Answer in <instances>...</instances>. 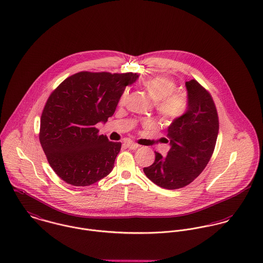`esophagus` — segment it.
<instances>
[{
  "mask_svg": "<svg viewBox=\"0 0 263 263\" xmlns=\"http://www.w3.org/2000/svg\"><path fill=\"white\" fill-rule=\"evenodd\" d=\"M125 145L128 147V148H131V149H136L138 148V144L133 142V141H125Z\"/></svg>",
  "mask_w": 263,
  "mask_h": 263,
  "instance_id": "esophagus-1",
  "label": "esophagus"
}]
</instances>
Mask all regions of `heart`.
Returning a JSON list of instances; mask_svg holds the SVG:
<instances>
[{
	"label": "heart",
	"mask_w": 263,
	"mask_h": 263,
	"mask_svg": "<svg viewBox=\"0 0 263 263\" xmlns=\"http://www.w3.org/2000/svg\"><path fill=\"white\" fill-rule=\"evenodd\" d=\"M142 86L156 102V110L164 123H174L180 120L187 111L188 97L183 91H178L177 83L174 79L164 76H155L142 81ZM127 97L124 91L120 103Z\"/></svg>",
	"instance_id": "b5f03b06"
}]
</instances>
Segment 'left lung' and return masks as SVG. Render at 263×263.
Wrapping results in <instances>:
<instances>
[{
  "instance_id": "left-lung-1",
  "label": "left lung",
  "mask_w": 263,
  "mask_h": 263,
  "mask_svg": "<svg viewBox=\"0 0 263 263\" xmlns=\"http://www.w3.org/2000/svg\"><path fill=\"white\" fill-rule=\"evenodd\" d=\"M188 108L167 129L171 149L166 157L156 152V159L143 168L146 177L170 190L192 183L205 168L213 154L218 134V115L209 90L198 81L186 82Z\"/></svg>"
}]
</instances>
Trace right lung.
Segmentation results:
<instances>
[{
	"label": "right lung",
	"mask_w": 263,
	"mask_h": 263,
	"mask_svg": "<svg viewBox=\"0 0 263 263\" xmlns=\"http://www.w3.org/2000/svg\"><path fill=\"white\" fill-rule=\"evenodd\" d=\"M137 73L81 71L50 95L41 117L40 142L53 172L66 183L89 186L106 177L121 142L100 135L96 125L116 110Z\"/></svg>",
	"instance_id": "right-lung-1"
}]
</instances>
